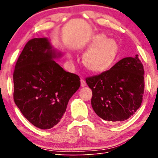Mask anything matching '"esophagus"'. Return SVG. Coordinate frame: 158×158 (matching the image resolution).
<instances>
[{
    "label": "esophagus",
    "mask_w": 158,
    "mask_h": 158,
    "mask_svg": "<svg viewBox=\"0 0 158 158\" xmlns=\"http://www.w3.org/2000/svg\"><path fill=\"white\" fill-rule=\"evenodd\" d=\"M80 81H81V87L85 86V85H86V84H85V81H84V80L83 79H81V80H80Z\"/></svg>",
    "instance_id": "obj_1"
}]
</instances>
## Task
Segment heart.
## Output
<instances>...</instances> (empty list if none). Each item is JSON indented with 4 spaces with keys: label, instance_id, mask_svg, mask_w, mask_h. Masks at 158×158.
I'll use <instances>...</instances> for the list:
<instances>
[{
    "label": "heart",
    "instance_id": "1",
    "mask_svg": "<svg viewBox=\"0 0 158 158\" xmlns=\"http://www.w3.org/2000/svg\"><path fill=\"white\" fill-rule=\"evenodd\" d=\"M89 51L83 58L84 66L92 73H103L113 65L118 54L117 42L106 39L103 34L97 35L88 46Z\"/></svg>",
    "mask_w": 158,
    "mask_h": 158
}]
</instances>
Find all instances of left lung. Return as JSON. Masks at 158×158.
<instances>
[{"label": "left lung", "instance_id": "left-lung-1", "mask_svg": "<svg viewBox=\"0 0 158 158\" xmlns=\"http://www.w3.org/2000/svg\"><path fill=\"white\" fill-rule=\"evenodd\" d=\"M144 69L137 54L124 58L98 75L87 77L91 89V105L107 121H123L140 107L144 90Z\"/></svg>", "mask_w": 158, "mask_h": 158}]
</instances>
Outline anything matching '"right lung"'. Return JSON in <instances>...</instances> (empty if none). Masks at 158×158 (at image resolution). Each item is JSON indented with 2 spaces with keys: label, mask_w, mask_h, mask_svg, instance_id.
<instances>
[{
  "label": "right lung",
  "mask_w": 158,
  "mask_h": 158,
  "mask_svg": "<svg viewBox=\"0 0 158 158\" xmlns=\"http://www.w3.org/2000/svg\"><path fill=\"white\" fill-rule=\"evenodd\" d=\"M61 56L46 37L33 38L25 45L15 68L16 105L31 123L42 130L60 122L81 84L78 75L53 60Z\"/></svg>",
  "instance_id": "obj_1"
}]
</instances>
